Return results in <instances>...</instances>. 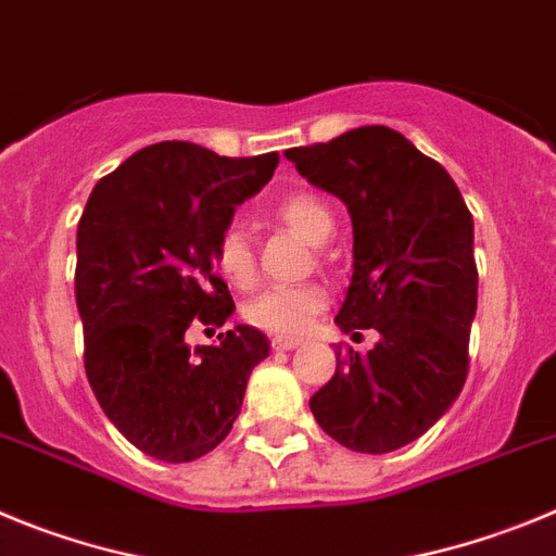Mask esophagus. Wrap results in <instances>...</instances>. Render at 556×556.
<instances>
[{
  "instance_id": "esophagus-1",
  "label": "esophagus",
  "mask_w": 556,
  "mask_h": 556,
  "mask_svg": "<svg viewBox=\"0 0 556 556\" xmlns=\"http://www.w3.org/2000/svg\"><path fill=\"white\" fill-rule=\"evenodd\" d=\"M296 346H302V338H282V334L271 338L274 352H290V349H296Z\"/></svg>"
}]
</instances>
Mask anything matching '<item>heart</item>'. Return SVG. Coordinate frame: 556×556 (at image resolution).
I'll return each mask as SVG.
<instances>
[{
  "label": "heart",
  "instance_id": "1",
  "mask_svg": "<svg viewBox=\"0 0 556 556\" xmlns=\"http://www.w3.org/2000/svg\"><path fill=\"white\" fill-rule=\"evenodd\" d=\"M277 218L299 232L304 241L324 243L334 229L332 210L313 193H293L277 204ZM218 274L235 288H252L257 279V260L249 235L241 227H227L218 235L213 252ZM327 307V293L318 285H282L268 288L243 304V318L252 327L271 334H302L313 327V321Z\"/></svg>",
  "mask_w": 556,
  "mask_h": 556
}]
</instances>
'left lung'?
<instances>
[{
    "instance_id": "obj_1",
    "label": "left lung",
    "mask_w": 556,
    "mask_h": 556,
    "mask_svg": "<svg viewBox=\"0 0 556 556\" xmlns=\"http://www.w3.org/2000/svg\"><path fill=\"white\" fill-rule=\"evenodd\" d=\"M285 157L349 207L354 274L334 324L377 329L368 354L340 352L313 399L340 446L388 454L421 438L468 377L477 315L473 218L448 172L390 127H357Z\"/></svg>"
}]
</instances>
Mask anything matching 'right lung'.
<instances>
[{"mask_svg": "<svg viewBox=\"0 0 556 556\" xmlns=\"http://www.w3.org/2000/svg\"><path fill=\"white\" fill-rule=\"evenodd\" d=\"M277 163V152L218 157L163 141L124 160L88 197L74 271L85 374L104 415L149 457L191 463L213 452L241 413L249 374L268 357L254 327L197 349L185 329L222 327L232 315L213 252L235 207Z\"/></svg>", "mask_w": 556, "mask_h": 556, "instance_id": "add662e5", "label": "right lung"}]
</instances>
